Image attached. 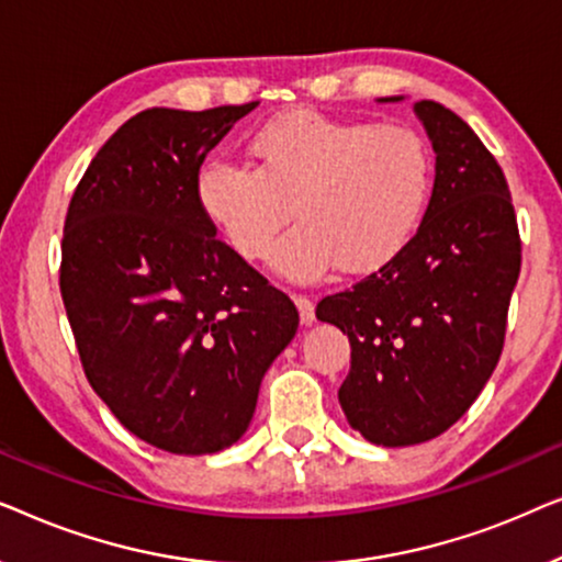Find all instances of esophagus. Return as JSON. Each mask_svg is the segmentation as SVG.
I'll return each mask as SVG.
<instances>
[{"label":"esophagus","mask_w":562,"mask_h":562,"mask_svg":"<svg viewBox=\"0 0 562 562\" xmlns=\"http://www.w3.org/2000/svg\"><path fill=\"white\" fill-rule=\"evenodd\" d=\"M294 304H296V310H299V319H302V325H312V322H314V304H312V299L294 296Z\"/></svg>","instance_id":"34e87169"}]
</instances>
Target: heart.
<instances>
[{
  "instance_id": "b5f03b06",
  "label": "heart",
  "mask_w": 562,
  "mask_h": 562,
  "mask_svg": "<svg viewBox=\"0 0 562 562\" xmlns=\"http://www.w3.org/2000/svg\"><path fill=\"white\" fill-rule=\"evenodd\" d=\"M248 150L256 166L212 160L199 171V210L248 260L263 258L294 214L299 225L271 252L273 271L291 281L333 266L345 276L381 271L425 220L432 153L406 125L289 112L266 122Z\"/></svg>"
}]
</instances>
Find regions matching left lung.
I'll return each instance as SVG.
<instances>
[{"label":"left lung","mask_w":562,"mask_h":562,"mask_svg":"<svg viewBox=\"0 0 562 562\" xmlns=\"http://www.w3.org/2000/svg\"><path fill=\"white\" fill-rule=\"evenodd\" d=\"M414 114L435 150L417 235L394 263L317 304V319L350 340L337 391L348 425L383 448L432 440L479 398L502 356L521 266L496 158L448 106L425 99Z\"/></svg>","instance_id":"8db88e82"}]
</instances>
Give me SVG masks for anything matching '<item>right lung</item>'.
<instances>
[{
    "instance_id": "1",
    "label": "right lung",
    "mask_w": 562,
    "mask_h": 562,
    "mask_svg": "<svg viewBox=\"0 0 562 562\" xmlns=\"http://www.w3.org/2000/svg\"><path fill=\"white\" fill-rule=\"evenodd\" d=\"M256 106L135 114L66 214L60 294L83 373L122 427L173 456L240 440L299 327L291 299L217 240L196 202L206 153Z\"/></svg>"
}]
</instances>
